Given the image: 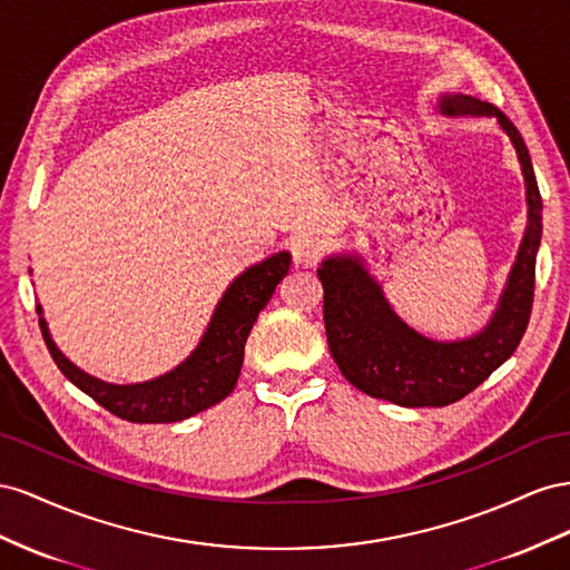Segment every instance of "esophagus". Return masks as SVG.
I'll list each match as a JSON object with an SVG mask.
<instances>
[{"label": "esophagus", "mask_w": 570, "mask_h": 570, "mask_svg": "<svg viewBox=\"0 0 570 570\" xmlns=\"http://www.w3.org/2000/svg\"><path fill=\"white\" fill-rule=\"evenodd\" d=\"M291 255H294V263L301 267H313L317 265V259L322 255V246L320 240L311 238V236H298L291 243Z\"/></svg>", "instance_id": "34e87169"}]
</instances>
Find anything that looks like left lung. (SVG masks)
Returning <instances> with one entry per match:
<instances>
[{"label":"left lung","mask_w":570,"mask_h":570,"mask_svg":"<svg viewBox=\"0 0 570 570\" xmlns=\"http://www.w3.org/2000/svg\"><path fill=\"white\" fill-rule=\"evenodd\" d=\"M446 117H494L513 142L525 178L528 226L507 288L490 324L459 341H434L409 327L384 298L357 255H332L317 267L324 288V330L341 375L367 396L405 409H442L461 401L507 363L523 338L534 296V263L542 240V198L528 145L507 114L470 95H442Z\"/></svg>","instance_id":"8db88e82"}]
</instances>
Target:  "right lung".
<instances>
[{
  "label": "right lung",
  "instance_id": "add662e5",
  "mask_svg": "<svg viewBox=\"0 0 570 570\" xmlns=\"http://www.w3.org/2000/svg\"><path fill=\"white\" fill-rule=\"evenodd\" d=\"M288 267L291 253L282 250L238 274L217 303V311L209 320L200 344L181 365L150 382L111 384L76 367L57 348L42 317V307L38 305L42 338L63 377L117 417L128 422L186 420L234 392L246 338L259 311L269 303L276 284L288 274Z\"/></svg>",
  "mask_w": 570,
  "mask_h": 570
}]
</instances>
